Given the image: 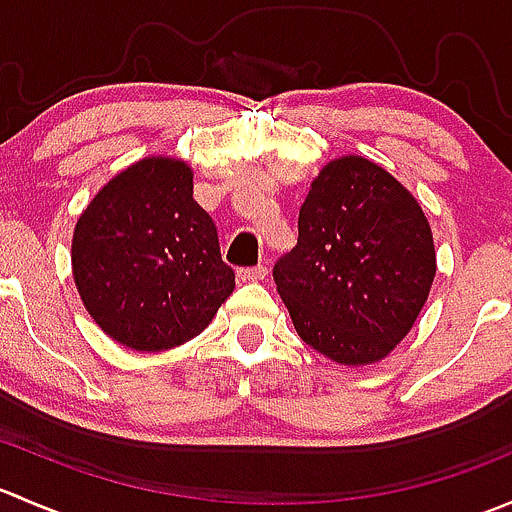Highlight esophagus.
<instances>
[{
	"mask_svg": "<svg viewBox=\"0 0 512 512\" xmlns=\"http://www.w3.org/2000/svg\"><path fill=\"white\" fill-rule=\"evenodd\" d=\"M267 277V267H245V270H237V280L240 282H262Z\"/></svg>",
	"mask_w": 512,
	"mask_h": 512,
	"instance_id": "obj_1",
	"label": "esophagus"
}]
</instances>
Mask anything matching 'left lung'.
I'll use <instances>...</instances> for the list:
<instances>
[{
  "label": "left lung",
  "mask_w": 512,
  "mask_h": 512,
  "mask_svg": "<svg viewBox=\"0 0 512 512\" xmlns=\"http://www.w3.org/2000/svg\"><path fill=\"white\" fill-rule=\"evenodd\" d=\"M304 344L344 366L376 364L411 332L436 277L421 205L364 156L322 165L299 237L272 272Z\"/></svg>",
  "instance_id": "left-lung-1"
}]
</instances>
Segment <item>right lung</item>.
<instances>
[{"instance_id":"right-lung-1","label":"right lung","mask_w":512,"mask_h":512,"mask_svg":"<svg viewBox=\"0 0 512 512\" xmlns=\"http://www.w3.org/2000/svg\"><path fill=\"white\" fill-rule=\"evenodd\" d=\"M71 270L91 319L133 352L190 342L235 289L193 168L170 156L136 160L98 190L76 220Z\"/></svg>"}]
</instances>
